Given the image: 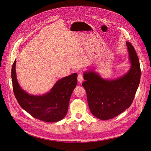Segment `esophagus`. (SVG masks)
Listing matches in <instances>:
<instances>
[{
    "label": "esophagus",
    "mask_w": 151,
    "mask_h": 151,
    "mask_svg": "<svg viewBox=\"0 0 151 151\" xmlns=\"http://www.w3.org/2000/svg\"><path fill=\"white\" fill-rule=\"evenodd\" d=\"M83 81V76L82 73H79L78 76V81L79 83H82Z\"/></svg>",
    "instance_id": "esophagus-1"
}]
</instances>
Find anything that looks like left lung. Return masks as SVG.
<instances>
[{"instance_id":"1","label":"left lung","mask_w":151,"mask_h":151,"mask_svg":"<svg viewBox=\"0 0 151 151\" xmlns=\"http://www.w3.org/2000/svg\"><path fill=\"white\" fill-rule=\"evenodd\" d=\"M131 67L122 77L108 80L94 71L85 72L82 86L92 114L101 120L116 117L132 105L138 87L141 69L136 51L131 43L126 42Z\"/></svg>"}]
</instances>
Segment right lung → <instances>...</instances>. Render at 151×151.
Segmentation results:
<instances>
[{
	"instance_id": "right-lung-1",
	"label": "right lung",
	"mask_w": 151,
	"mask_h": 151,
	"mask_svg": "<svg viewBox=\"0 0 151 151\" xmlns=\"http://www.w3.org/2000/svg\"><path fill=\"white\" fill-rule=\"evenodd\" d=\"M16 60L12 68L13 91L19 105L33 117L46 122L62 120L67 113L72 93L77 84L76 73L58 80L49 92L42 96L29 94L17 81Z\"/></svg>"
}]
</instances>
